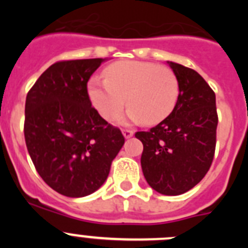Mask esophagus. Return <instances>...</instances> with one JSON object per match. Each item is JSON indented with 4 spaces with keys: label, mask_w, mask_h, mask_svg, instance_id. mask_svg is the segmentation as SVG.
Returning <instances> with one entry per match:
<instances>
[{
    "label": "esophagus",
    "mask_w": 248,
    "mask_h": 248,
    "mask_svg": "<svg viewBox=\"0 0 248 248\" xmlns=\"http://www.w3.org/2000/svg\"><path fill=\"white\" fill-rule=\"evenodd\" d=\"M123 135H124L126 139H129V138H131L134 135V131L130 130V129H123Z\"/></svg>",
    "instance_id": "1"
}]
</instances>
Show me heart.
I'll return each instance as SVG.
<instances>
[{
  "label": "heart",
  "instance_id": "obj_1",
  "mask_svg": "<svg viewBox=\"0 0 248 248\" xmlns=\"http://www.w3.org/2000/svg\"><path fill=\"white\" fill-rule=\"evenodd\" d=\"M105 79L93 78L88 92L92 103L105 119L119 115L129 107L122 123L156 124L174 110L179 98V82L165 65L140 61H120L108 65Z\"/></svg>",
  "mask_w": 248,
  "mask_h": 248
}]
</instances>
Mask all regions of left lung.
I'll use <instances>...</instances> for the list:
<instances>
[{"label":"left lung","mask_w":248,"mask_h":248,"mask_svg":"<svg viewBox=\"0 0 248 248\" xmlns=\"http://www.w3.org/2000/svg\"><path fill=\"white\" fill-rule=\"evenodd\" d=\"M179 82L174 110L148 131H137L143 143L141 169L149 185L163 195H181L203 179L216 148V97L202 77L174 62Z\"/></svg>","instance_id":"obj_1"}]
</instances>
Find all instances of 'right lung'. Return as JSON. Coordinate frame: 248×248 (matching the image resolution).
Segmentation results:
<instances>
[{
  "mask_svg": "<svg viewBox=\"0 0 248 248\" xmlns=\"http://www.w3.org/2000/svg\"><path fill=\"white\" fill-rule=\"evenodd\" d=\"M103 61L54 63L26 98L23 131L31 159L43 181L68 198L97 191L125 141L89 99L87 84Z\"/></svg>",
  "mask_w": 248,
  "mask_h": 248,
  "instance_id": "right-lung-1",
  "label": "right lung"
}]
</instances>
